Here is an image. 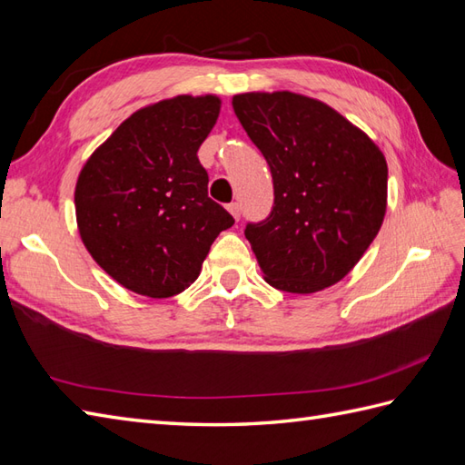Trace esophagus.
<instances>
[{
	"instance_id": "34e87169",
	"label": "esophagus",
	"mask_w": 465,
	"mask_h": 465,
	"mask_svg": "<svg viewBox=\"0 0 465 465\" xmlns=\"http://www.w3.org/2000/svg\"><path fill=\"white\" fill-rule=\"evenodd\" d=\"M228 210H230V213L233 215V218L235 220H240L242 218V208H240V203H230V206H228Z\"/></svg>"
}]
</instances>
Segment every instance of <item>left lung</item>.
Returning <instances> with one entry per match:
<instances>
[{"instance_id": "left-lung-1", "label": "left lung", "mask_w": 465, "mask_h": 465, "mask_svg": "<svg viewBox=\"0 0 465 465\" xmlns=\"http://www.w3.org/2000/svg\"><path fill=\"white\" fill-rule=\"evenodd\" d=\"M233 111L273 176V208L245 237L265 282L287 293L339 283L379 233L386 158L361 128L309 96L243 93Z\"/></svg>"}]
</instances>
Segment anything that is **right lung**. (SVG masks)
Listing matches in <instances>:
<instances>
[{
  "instance_id": "obj_1",
  "label": "right lung",
  "mask_w": 465,
  "mask_h": 465,
  "mask_svg": "<svg viewBox=\"0 0 465 465\" xmlns=\"http://www.w3.org/2000/svg\"><path fill=\"white\" fill-rule=\"evenodd\" d=\"M218 96L180 94L136 111L83 166L74 188L81 240L116 283L138 295L182 293L233 218L208 198L198 160Z\"/></svg>"
}]
</instances>
